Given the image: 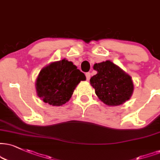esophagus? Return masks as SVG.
Segmentation results:
<instances>
[{"label": "esophagus", "mask_w": 160, "mask_h": 160, "mask_svg": "<svg viewBox=\"0 0 160 160\" xmlns=\"http://www.w3.org/2000/svg\"><path fill=\"white\" fill-rule=\"evenodd\" d=\"M85 76H86V78H87V80L89 81V80H90V72H86Z\"/></svg>", "instance_id": "34e87169"}]
</instances>
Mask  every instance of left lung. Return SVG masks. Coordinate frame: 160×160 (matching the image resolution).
Wrapping results in <instances>:
<instances>
[{
  "mask_svg": "<svg viewBox=\"0 0 160 160\" xmlns=\"http://www.w3.org/2000/svg\"><path fill=\"white\" fill-rule=\"evenodd\" d=\"M97 74L90 82L98 98L109 106H117L130 99L133 91L131 77L110 61L95 64Z\"/></svg>",
  "mask_w": 160,
  "mask_h": 160,
  "instance_id": "8db88e82",
  "label": "left lung"
}]
</instances>
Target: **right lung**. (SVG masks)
Listing matches in <instances>:
<instances>
[{
	"label": "right lung",
	"instance_id": "obj_1",
	"mask_svg": "<svg viewBox=\"0 0 160 160\" xmlns=\"http://www.w3.org/2000/svg\"><path fill=\"white\" fill-rule=\"evenodd\" d=\"M85 79L83 72L64 58L40 71L35 83L37 95L45 103L61 106L70 100L76 86Z\"/></svg>",
	"mask_w": 160,
	"mask_h": 160
}]
</instances>
